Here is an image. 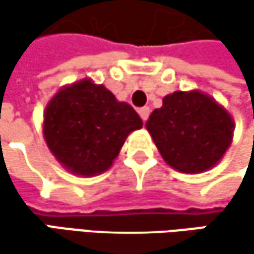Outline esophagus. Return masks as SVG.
Segmentation results:
<instances>
[{"instance_id": "obj_1", "label": "esophagus", "mask_w": 254, "mask_h": 254, "mask_svg": "<svg viewBox=\"0 0 254 254\" xmlns=\"http://www.w3.org/2000/svg\"><path fill=\"white\" fill-rule=\"evenodd\" d=\"M138 113H139V118L142 119V122H145L148 119V116H150V109L148 107H142V109L138 110Z\"/></svg>"}]
</instances>
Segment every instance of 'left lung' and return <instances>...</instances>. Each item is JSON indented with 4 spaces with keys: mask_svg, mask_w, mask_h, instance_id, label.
<instances>
[{
    "mask_svg": "<svg viewBox=\"0 0 254 254\" xmlns=\"http://www.w3.org/2000/svg\"><path fill=\"white\" fill-rule=\"evenodd\" d=\"M234 127L228 110L198 89L166 95L145 122L163 160L182 174L218 165L232 142Z\"/></svg>",
    "mask_w": 254,
    "mask_h": 254,
    "instance_id": "1",
    "label": "left lung"
}]
</instances>
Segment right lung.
Here are the masks:
<instances>
[{
	"label": "right lung",
	"instance_id": "1",
	"mask_svg": "<svg viewBox=\"0 0 254 254\" xmlns=\"http://www.w3.org/2000/svg\"><path fill=\"white\" fill-rule=\"evenodd\" d=\"M142 127L138 113L89 77L64 85L44 110L42 133L57 162L79 177L106 172L127 135Z\"/></svg>",
	"mask_w": 254,
	"mask_h": 254
}]
</instances>
